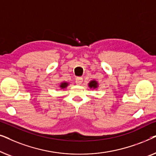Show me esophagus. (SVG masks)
<instances>
[{"label":"esophagus","mask_w":156,"mask_h":156,"mask_svg":"<svg viewBox=\"0 0 156 156\" xmlns=\"http://www.w3.org/2000/svg\"><path fill=\"white\" fill-rule=\"evenodd\" d=\"M75 80H76V84L77 85L82 84V83L83 82L82 77H80V76H79V77H76Z\"/></svg>","instance_id":"esophagus-1"}]
</instances>
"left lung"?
<instances>
[{"label":"left lung","mask_w":156,"mask_h":156,"mask_svg":"<svg viewBox=\"0 0 156 156\" xmlns=\"http://www.w3.org/2000/svg\"><path fill=\"white\" fill-rule=\"evenodd\" d=\"M89 87H90L91 89H97L98 87V82L95 80L91 81V82L89 83Z\"/></svg>","instance_id":"8db88e82"}]
</instances>
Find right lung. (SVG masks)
I'll use <instances>...</instances> for the list:
<instances>
[{"label": "right lung", "instance_id": "1", "mask_svg": "<svg viewBox=\"0 0 156 156\" xmlns=\"http://www.w3.org/2000/svg\"><path fill=\"white\" fill-rule=\"evenodd\" d=\"M68 84H69L67 82H62L60 85H59V87H61V89H65L68 86Z\"/></svg>", "mask_w": 156, "mask_h": 156}]
</instances>
